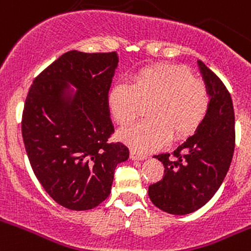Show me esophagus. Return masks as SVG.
<instances>
[{"label": "esophagus", "instance_id": "1", "mask_svg": "<svg viewBox=\"0 0 251 251\" xmlns=\"http://www.w3.org/2000/svg\"><path fill=\"white\" fill-rule=\"evenodd\" d=\"M130 157L132 160H145L146 158H147L145 154H141V153L135 152V151H131Z\"/></svg>", "mask_w": 251, "mask_h": 251}]
</instances>
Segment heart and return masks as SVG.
<instances>
[{
  "mask_svg": "<svg viewBox=\"0 0 251 251\" xmlns=\"http://www.w3.org/2000/svg\"><path fill=\"white\" fill-rule=\"evenodd\" d=\"M108 106L116 123L128 126L150 103V118L120 133L127 145L150 152L190 136L207 114L210 96L206 84L186 67L155 65L133 72L130 82L118 81L108 92Z\"/></svg>",
  "mask_w": 251,
  "mask_h": 251,
  "instance_id": "heart-1",
  "label": "heart"
}]
</instances>
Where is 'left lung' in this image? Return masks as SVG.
<instances>
[{
    "mask_svg": "<svg viewBox=\"0 0 251 251\" xmlns=\"http://www.w3.org/2000/svg\"><path fill=\"white\" fill-rule=\"evenodd\" d=\"M198 65L210 96L207 114L172 155H154L164 165V175L148 187L153 205L172 215H187L206 205L225 180L234 153V109L229 92L202 61Z\"/></svg>",
    "mask_w": 251,
    "mask_h": 251,
    "instance_id": "8db88e82",
    "label": "left lung"
}]
</instances>
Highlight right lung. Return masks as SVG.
<instances>
[{"label": "right lung", "mask_w": 251, "mask_h": 251, "mask_svg": "<svg viewBox=\"0 0 251 251\" xmlns=\"http://www.w3.org/2000/svg\"><path fill=\"white\" fill-rule=\"evenodd\" d=\"M118 64L116 52L69 51L28 92L22 136L31 169L50 198L69 210L103 202L115 168L130 155L125 145L108 142L114 126L106 97Z\"/></svg>", "instance_id": "right-lung-1"}]
</instances>
